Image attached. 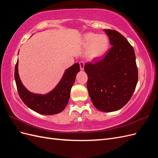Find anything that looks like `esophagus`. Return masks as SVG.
I'll return each instance as SVG.
<instances>
[{"mask_svg":"<svg viewBox=\"0 0 158 158\" xmlns=\"http://www.w3.org/2000/svg\"><path fill=\"white\" fill-rule=\"evenodd\" d=\"M79 64H80V70H84V62L80 61V63H79Z\"/></svg>","mask_w":158,"mask_h":158,"instance_id":"obj_1","label":"esophagus"}]
</instances>
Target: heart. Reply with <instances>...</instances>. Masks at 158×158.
Here are the masks:
<instances>
[{"instance_id": "b5f03b06", "label": "heart", "mask_w": 158, "mask_h": 158, "mask_svg": "<svg viewBox=\"0 0 158 158\" xmlns=\"http://www.w3.org/2000/svg\"><path fill=\"white\" fill-rule=\"evenodd\" d=\"M82 44L87 47L85 56L89 60H97L102 57L108 50L109 40L106 35L88 33L83 37Z\"/></svg>"}]
</instances>
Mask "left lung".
<instances>
[{
    "mask_svg": "<svg viewBox=\"0 0 158 158\" xmlns=\"http://www.w3.org/2000/svg\"><path fill=\"white\" fill-rule=\"evenodd\" d=\"M111 48L103 59L84 66L87 88L94 106L99 111L113 112L128 102L138 82V69L133 47L115 30H103Z\"/></svg>",
    "mask_w": 158,
    "mask_h": 158,
    "instance_id": "obj_1",
    "label": "left lung"
}]
</instances>
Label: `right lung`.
<instances>
[{"label":"right lung","instance_id":"obj_1","mask_svg":"<svg viewBox=\"0 0 158 158\" xmlns=\"http://www.w3.org/2000/svg\"><path fill=\"white\" fill-rule=\"evenodd\" d=\"M79 72L80 64L76 63L64 71L58 84L46 94L32 93L23 85L18 74V60L15 66L14 78L22 102L33 111L45 115H51L63 111L68 104L70 89Z\"/></svg>","mask_w":158,"mask_h":158}]
</instances>
